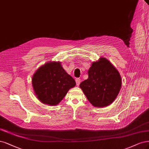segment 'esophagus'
Segmentation results:
<instances>
[{
  "instance_id": "1",
  "label": "esophagus",
  "mask_w": 149,
  "mask_h": 149,
  "mask_svg": "<svg viewBox=\"0 0 149 149\" xmlns=\"http://www.w3.org/2000/svg\"><path fill=\"white\" fill-rule=\"evenodd\" d=\"M75 81H76V85H77V86H79V84H80V83H81V79H80V78H76Z\"/></svg>"
}]
</instances>
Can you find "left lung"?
I'll use <instances>...</instances> for the list:
<instances>
[{"label":"left lung","instance_id":"obj_1","mask_svg":"<svg viewBox=\"0 0 149 149\" xmlns=\"http://www.w3.org/2000/svg\"><path fill=\"white\" fill-rule=\"evenodd\" d=\"M88 79L80 84L87 99L95 107L111 104L118 94L121 78L117 70L105 58L92 63L88 70Z\"/></svg>","mask_w":149,"mask_h":149}]
</instances>
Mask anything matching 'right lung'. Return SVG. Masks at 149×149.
<instances>
[{"instance_id":"add662e5","label":"right lung","mask_w":149,"mask_h":149,"mask_svg":"<svg viewBox=\"0 0 149 149\" xmlns=\"http://www.w3.org/2000/svg\"><path fill=\"white\" fill-rule=\"evenodd\" d=\"M32 84L36 95L43 104L57 105L67 92L76 85L74 79L64 70L60 62H49L34 73Z\"/></svg>"}]
</instances>
